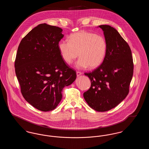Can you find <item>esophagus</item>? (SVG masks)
<instances>
[{"mask_svg": "<svg viewBox=\"0 0 149 149\" xmlns=\"http://www.w3.org/2000/svg\"><path fill=\"white\" fill-rule=\"evenodd\" d=\"M82 75V72H80V71H77V77H79L80 75Z\"/></svg>", "mask_w": 149, "mask_h": 149, "instance_id": "esophagus-1", "label": "esophagus"}]
</instances>
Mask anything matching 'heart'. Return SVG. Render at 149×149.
<instances>
[{
  "mask_svg": "<svg viewBox=\"0 0 149 149\" xmlns=\"http://www.w3.org/2000/svg\"><path fill=\"white\" fill-rule=\"evenodd\" d=\"M69 40L61 41L58 46L65 63L71 64L79 55L80 58L75 64L78 69L89 67L94 69L102 64L107 50L106 41L103 37L80 31L70 36Z\"/></svg>",
  "mask_w": 149,
  "mask_h": 149,
  "instance_id": "b5f03b06",
  "label": "heart"
}]
</instances>
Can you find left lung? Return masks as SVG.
Masks as SVG:
<instances>
[{
	"instance_id": "8db88e82",
	"label": "left lung",
	"mask_w": 149,
	"mask_h": 149,
	"mask_svg": "<svg viewBox=\"0 0 149 149\" xmlns=\"http://www.w3.org/2000/svg\"><path fill=\"white\" fill-rule=\"evenodd\" d=\"M107 44L105 58L92 72L85 73L91 81L90 89L83 94L86 102L98 112H106L119 104L129 92L134 64L127 43L109 25H100Z\"/></svg>"
}]
</instances>
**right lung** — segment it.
I'll list each match as a JSON object with an SVG mask.
<instances>
[{
  "mask_svg": "<svg viewBox=\"0 0 149 149\" xmlns=\"http://www.w3.org/2000/svg\"><path fill=\"white\" fill-rule=\"evenodd\" d=\"M63 29L46 23L38 25L22 40L15 71L26 100L43 112L52 111L62 99V90L75 80V71L64 62L58 50Z\"/></svg>",
  "mask_w": 149,
  "mask_h": 149,
  "instance_id": "right-lung-1",
  "label": "right lung"
}]
</instances>
